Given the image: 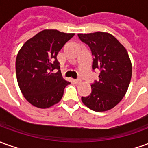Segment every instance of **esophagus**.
Listing matches in <instances>:
<instances>
[{"mask_svg":"<svg viewBox=\"0 0 148 148\" xmlns=\"http://www.w3.org/2000/svg\"><path fill=\"white\" fill-rule=\"evenodd\" d=\"M80 80H78V79H73V82H74V84H78L80 83Z\"/></svg>","mask_w":148,"mask_h":148,"instance_id":"1","label":"esophagus"}]
</instances>
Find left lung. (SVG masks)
<instances>
[{"label": "left lung", "mask_w": 148, "mask_h": 148, "mask_svg": "<svg viewBox=\"0 0 148 148\" xmlns=\"http://www.w3.org/2000/svg\"><path fill=\"white\" fill-rule=\"evenodd\" d=\"M77 36L91 50L93 70H100L99 79L91 85L92 92L89 96L82 97V101L93 111H108L123 99L130 84L132 70L127 50L107 32Z\"/></svg>", "instance_id": "1"}]
</instances>
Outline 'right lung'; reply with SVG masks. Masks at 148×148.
I'll return each mask as SVG.
<instances>
[{
    "instance_id": "add662e5",
    "label": "right lung",
    "mask_w": 148,
    "mask_h": 148,
    "mask_svg": "<svg viewBox=\"0 0 148 148\" xmlns=\"http://www.w3.org/2000/svg\"><path fill=\"white\" fill-rule=\"evenodd\" d=\"M74 33L46 29L24 42L16 59V72L21 93L28 102L47 109L60 101L65 87L70 84L62 77L58 51ZM55 69H58L56 73Z\"/></svg>"
}]
</instances>
